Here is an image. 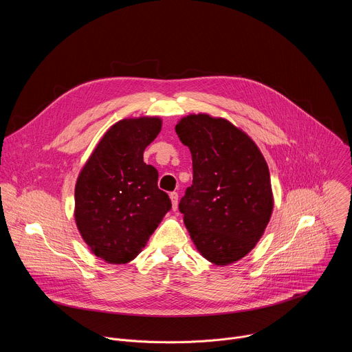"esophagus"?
Wrapping results in <instances>:
<instances>
[{"label": "esophagus", "mask_w": 352, "mask_h": 352, "mask_svg": "<svg viewBox=\"0 0 352 352\" xmlns=\"http://www.w3.org/2000/svg\"><path fill=\"white\" fill-rule=\"evenodd\" d=\"M170 199H171L173 210L175 212V210L178 209V193H177V192H171V193H170Z\"/></svg>", "instance_id": "34e87169"}]
</instances>
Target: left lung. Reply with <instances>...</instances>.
Wrapping results in <instances>:
<instances>
[{"label": "left lung", "mask_w": 352, "mask_h": 352, "mask_svg": "<svg viewBox=\"0 0 352 352\" xmlns=\"http://www.w3.org/2000/svg\"><path fill=\"white\" fill-rule=\"evenodd\" d=\"M175 132L189 147L193 181L179 202L185 227L205 259L238 262L262 238L274 206L267 163L242 129L209 114H189Z\"/></svg>", "instance_id": "1"}]
</instances>
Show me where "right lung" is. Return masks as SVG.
I'll return each instance as SVG.
<instances>
[{
	"instance_id": "add662e5",
	"label": "right lung",
	"mask_w": 352,
	"mask_h": 352,
	"mask_svg": "<svg viewBox=\"0 0 352 352\" xmlns=\"http://www.w3.org/2000/svg\"><path fill=\"white\" fill-rule=\"evenodd\" d=\"M162 118L116 122L100 139L75 185V223L91 254L107 263L133 261L171 209L159 173L143 162Z\"/></svg>"
}]
</instances>
